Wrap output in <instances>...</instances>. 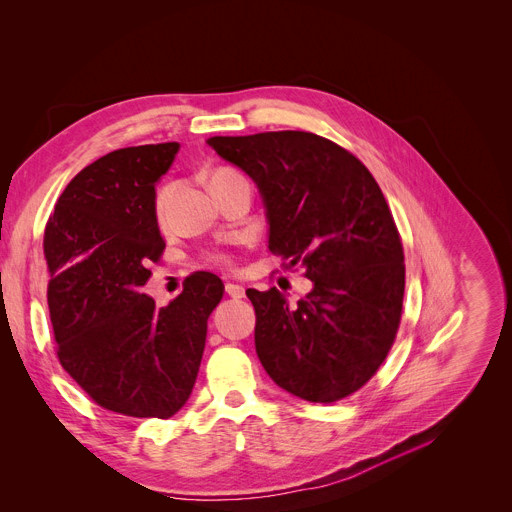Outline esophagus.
I'll return each mask as SVG.
<instances>
[{
  "instance_id": "esophagus-1",
  "label": "esophagus",
  "mask_w": 512,
  "mask_h": 512,
  "mask_svg": "<svg viewBox=\"0 0 512 512\" xmlns=\"http://www.w3.org/2000/svg\"><path fill=\"white\" fill-rule=\"evenodd\" d=\"M226 294L230 298H243L245 296V288L238 286V284H226Z\"/></svg>"
}]
</instances>
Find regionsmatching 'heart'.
<instances>
[{
  "label": "heart",
  "instance_id": "obj_1",
  "mask_svg": "<svg viewBox=\"0 0 512 512\" xmlns=\"http://www.w3.org/2000/svg\"><path fill=\"white\" fill-rule=\"evenodd\" d=\"M226 175H230V170H216V173L210 177V185H212L214 181H218V179L226 177ZM168 197H170V185H164V187H160V189L156 191V197H154V210H156V214H158V216H162V214H164V208H166V203H168ZM214 259H216V261H220V263H226V261H228L224 255H216Z\"/></svg>",
  "mask_w": 512,
  "mask_h": 512
}]
</instances>
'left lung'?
I'll use <instances>...</instances> for the list:
<instances>
[{"label": "left lung", "mask_w": 512, "mask_h": 512, "mask_svg": "<svg viewBox=\"0 0 512 512\" xmlns=\"http://www.w3.org/2000/svg\"><path fill=\"white\" fill-rule=\"evenodd\" d=\"M206 142L257 185L267 249L313 282L296 306L276 288L247 290L265 372L306 401L348 397L383 364L401 319L403 247L381 187L356 156L309 131Z\"/></svg>", "instance_id": "left-lung-1"}]
</instances>
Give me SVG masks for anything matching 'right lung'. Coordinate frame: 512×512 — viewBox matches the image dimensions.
<instances>
[{
  "label": "right lung",
  "mask_w": 512,
  "mask_h": 512,
  "mask_svg": "<svg viewBox=\"0 0 512 512\" xmlns=\"http://www.w3.org/2000/svg\"><path fill=\"white\" fill-rule=\"evenodd\" d=\"M179 148L148 144L98 158L65 187L45 228L59 362L100 407L131 418L166 420L187 403L224 296L210 271L189 276L168 306L142 292L148 263L164 249L156 185Z\"/></svg>",
  "instance_id": "add662e5"
}]
</instances>
